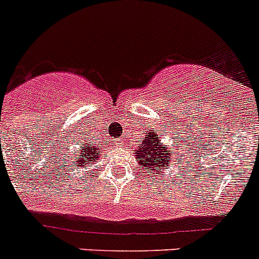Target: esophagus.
I'll return each mask as SVG.
<instances>
[{
	"label": "esophagus",
	"instance_id": "esophagus-1",
	"mask_svg": "<svg viewBox=\"0 0 259 259\" xmlns=\"http://www.w3.org/2000/svg\"><path fill=\"white\" fill-rule=\"evenodd\" d=\"M122 141H123V140H120V139H119V140H118V142H119V144H120V142H122Z\"/></svg>",
	"mask_w": 259,
	"mask_h": 259
}]
</instances>
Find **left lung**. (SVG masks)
<instances>
[{"label":"left lung","instance_id":"obj_1","mask_svg":"<svg viewBox=\"0 0 259 259\" xmlns=\"http://www.w3.org/2000/svg\"><path fill=\"white\" fill-rule=\"evenodd\" d=\"M136 158L140 164L149 170V175L151 177H159L160 170L167 169L169 167L172 160L169 150H167V146H163L160 140L156 137L154 132H149L141 144H139V148L135 150Z\"/></svg>","mask_w":259,"mask_h":259}]
</instances>
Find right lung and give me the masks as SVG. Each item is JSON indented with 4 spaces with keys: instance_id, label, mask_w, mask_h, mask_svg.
Returning <instances> with one entry per match:
<instances>
[{
    "instance_id": "add662e5",
    "label": "right lung",
    "mask_w": 259,
    "mask_h": 259,
    "mask_svg": "<svg viewBox=\"0 0 259 259\" xmlns=\"http://www.w3.org/2000/svg\"><path fill=\"white\" fill-rule=\"evenodd\" d=\"M80 150L79 154H77V159H75V168H84V167H91L94 162H96V159L100 156L101 146H97V144H92V142H83L80 144Z\"/></svg>"
}]
</instances>
